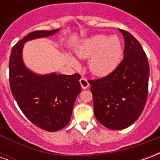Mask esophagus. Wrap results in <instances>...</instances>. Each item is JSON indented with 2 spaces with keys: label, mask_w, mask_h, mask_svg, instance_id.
I'll return each instance as SVG.
<instances>
[{
  "label": "esophagus",
  "mask_w": 160,
  "mask_h": 160,
  "mask_svg": "<svg viewBox=\"0 0 160 160\" xmlns=\"http://www.w3.org/2000/svg\"><path fill=\"white\" fill-rule=\"evenodd\" d=\"M80 86H81V87H82L83 89H87V87H89V82H88V80H87L86 78H84V77H82L80 80Z\"/></svg>",
  "instance_id": "1"
}]
</instances>
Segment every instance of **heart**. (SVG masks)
Segmentation results:
<instances>
[{
	"label": "heart",
	"instance_id": "heart-1",
	"mask_svg": "<svg viewBox=\"0 0 160 160\" xmlns=\"http://www.w3.org/2000/svg\"><path fill=\"white\" fill-rule=\"evenodd\" d=\"M75 53L81 59L90 57L88 68L91 72L103 76L111 73L120 64L123 56V43L117 35L98 34L83 40ZM70 62L73 66L78 65L76 60L72 57Z\"/></svg>",
	"mask_w": 160,
	"mask_h": 160
}]
</instances>
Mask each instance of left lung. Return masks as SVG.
Wrapping results in <instances>:
<instances>
[{"instance_id":"1","label":"left lung","mask_w":160,"mask_h":160,"mask_svg":"<svg viewBox=\"0 0 160 160\" xmlns=\"http://www.w3.org/2000/svg\"><path fill=\"white\" fill-rule=\"evenodd\" d=\"M124 38V57L108 75L89 80L97 120L112 130L133 124L141 116L148 93L149 64L144 49L132 34Z\"/></svg>"}]
</instances>
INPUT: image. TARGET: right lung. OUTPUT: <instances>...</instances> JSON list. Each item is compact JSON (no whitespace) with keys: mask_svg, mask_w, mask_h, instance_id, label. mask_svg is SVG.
<instances>
[{"mask_svg":"<svg viewBox=\"0 0 160 160\" xmlns=\"http://www.w3.org/2000/svg\"><path fill=\"white\" fill-rule=\"evenodd\" d=\"M59 30L35 31L12 47L9 58V83L20 110L34 125L55 132L69 122L73 104L80 94V75H38L24 65L22 49L27 41L51 36Z\"/></svg>","mask_w":160,"mask_h":160,"instance_id":"1","label":"right lung"}]
</instances>
